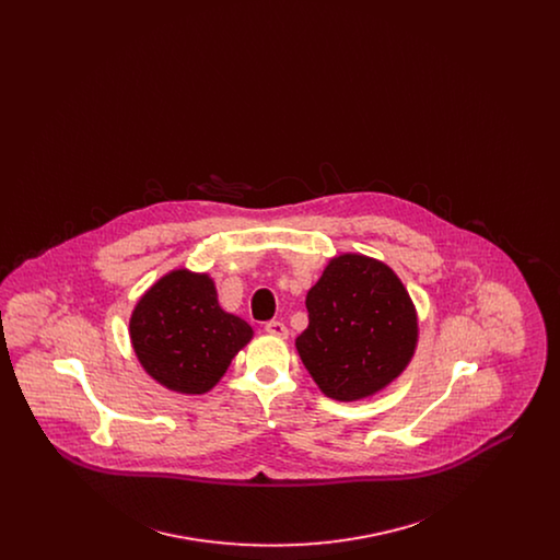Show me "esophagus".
I'll return each instance as SVG.
<instances>
[{"mask_svg": "<svg viewBox=\"0 0 560 560\" xmlns=\"http://www.w3.org/2000/svg\"><path fill=\"white\" fill-rule=\"evenodd\" d=\"M265 329H267L270 336H275V338H288V327H285V323H281V320H268Z\"/></svg>", "mask_w": 560, "mask_h": 560, "instance_id": "obj_1", "label": "esophagus"}]
</instances>
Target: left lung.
<instances>
[{
	"mask_svg": "<svg viewBox=\"0 0 560 560\" xmlns=\"http://www.w3.org/2000/svg\"><path fill=\"white\" fill-rule=\"evenodd\" d=\"M308 327L295 338L304 368L338 400L372 397L413 357L418 317L399 277L377 260L334 258L306 295Z\"/></svg>",
	"mask_w": 560,
	"mask_h": 560,
	"instance_id": "left-lung-1",
	"label": "left lung"
}]
</instances>
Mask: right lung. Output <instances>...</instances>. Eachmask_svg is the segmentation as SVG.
Returning a JSON list of instances; mask_svg holds the SVG:
<instances>
[{"label":"right lung","instance_id":"right-lung-1","mask_svg":"<svg viewBox=\"0 0 560 560\" xmlns=\"http://www.w3.org/2000/svg\"><path fill=\"white\" fill-rule=\"evenodd\" d=\"M245 320L220 308L208 275L174 270L140 298L130 338L142 368L176 393L203 395L252 340Z\"/></svg>","mask_w":560,"mask_h":560}]
</instances>
